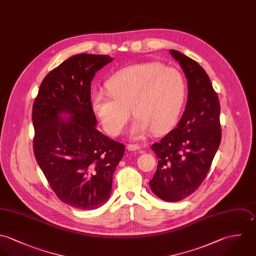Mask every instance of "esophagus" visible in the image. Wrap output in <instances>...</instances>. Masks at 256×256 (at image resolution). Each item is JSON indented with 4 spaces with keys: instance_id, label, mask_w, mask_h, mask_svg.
I'll use <instances>...</instances> for the list:
<instances>
[{
    "instance_id": "34e87169",
    "label": "esophagus",
    "mask_w": 256,
    "mask_h": 256,
    "mask_svg": "<svg viewBox=\"0 0 256 256\" xmlns=\"http://www.w3.org/2000/svg\"><path fill=\"white\" fill-rule=\"evenodd\" d=\"M126 150L128 152H136V150H140V146L138 144H128Z\"/></svg>"
}]
</instances>
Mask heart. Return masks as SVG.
<instances>
[{
  "label": "heart",
  "mask_w": 256,
  "mask_h": 256,
  "mask_svg": "<svg viewBox=\"0 0 256 256\" xmlns=\"http://www.w3.org/2000/svg\"><path fill=\"white\" fill-rule=\"evenodd\" d=\"M107 92L94 91L91 106L110 136H118L130 118L136 116L130 130L132 140L148 132L170 130L181 112L186 86L182 74L158 62H144L126 67L106 82Z\"/></svg>",
  "instance_id": "b5f03b06"
}]
</instances>
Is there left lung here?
Masks as SVG:
<instances>
[{
  "label": "left lung",
  "instance_id": "1",
  "mask_svg": "<svg viewBox=\"0 0 256 256\" xmlns=\"http://www.w3.org/2000/svg\"><path fill=\"white\" fill-rule=\"evenodd\" d=\"M187 79L188 99L176 128L152 144L158 165L150 186L166 202H178L194 193L206 176L220 142L216 93L195 60L170 50Z\"/></svg>",
  "mask_w": 256,
  "mask_h": 256
}]
</instances>
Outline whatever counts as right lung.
<instances>
[{
	"instance_id": "add662e5",
	"label": "right lung",
	"mask_w": 256,
	"mask_h": 256,
	"mask_svg": "<svg viewBox=\"0 0 256 256\" xmlns=\"http://www.w3.org/2000/svg\"><path fill=\"white\" fill-rule=\"evenodd\" d=\"M114 60L76 54L50 71L34 102V152L52 190L64 203L94 210L110 195L124 146L100 132L91 106V82Z\"/></svg>"
}]
</instances>
